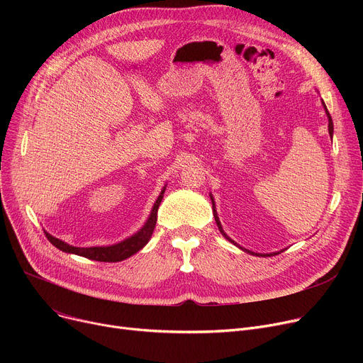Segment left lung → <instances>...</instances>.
I'll use <instances>...</instances> for the list:
<instances>
[{"mask_svg": "<svg viewBox=\"0 0 363 363\" xmlns=\"http://www.w3.org/2000/svg\"><path fill=\"white\" fill-rule=\"evenodd\" d=\"M323 107H325V110H327V106H325V103H323ZM327 114H328V130H330V135L333 137V130H334V126H333V119H331V116H330V113H328V110H327ZM212 199V204H213V215H215V220H216V223H218V228H219V231L222 233V235L226 238V240H230L231 242H234L230 237H228L225 233H223V230H222V226H220V222H219V218H218V213H216V211H215V203H213V197H211ZM235 244V242H234ZM244 252H247V253H252V252H249V250H245V249H242ZM252 255H255V253H252ZM277 255V253H275ZM275 255H263V256H275ZM256 256H259V255H256Z\"/></svg>", "mask_w": 363, "mask_h": 363, "instance_id": "left-lung-1", "label": "left lung"}]
</instances>
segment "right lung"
Segmentation results:
<instances>
[{
	"instance_id": "add662e5",
	"label": "right lung",
	"mask_w": 363,
	"mask_h": 363,
	"mask_svg": "<svg viewBox=\"0 0 363 363\" xmlns=\"http://www.w3.org/2000/svg\"><path fill=\"white\" fill-rule=\"evenodd\" d=\"M164 194V188L163 191L160 193L159 199L156 200L155 206H152V211L151 215L147 220V223L144 225V228L141 231H138L135 235H132L130 238L119 242V244H114V245H108V247H73L69 245L66 242H63L62 240L55 238L50 234L45 233V237L48 238V241L57 247V249L66 252V253H73V255H78L91 260H97V262H121L128 259L129 256L135 255L137 252H140L143 247L148 242L152 231H155V226H156V220H157V208L159 204L163 199Z\"/></svg>"
}]
</instances>
